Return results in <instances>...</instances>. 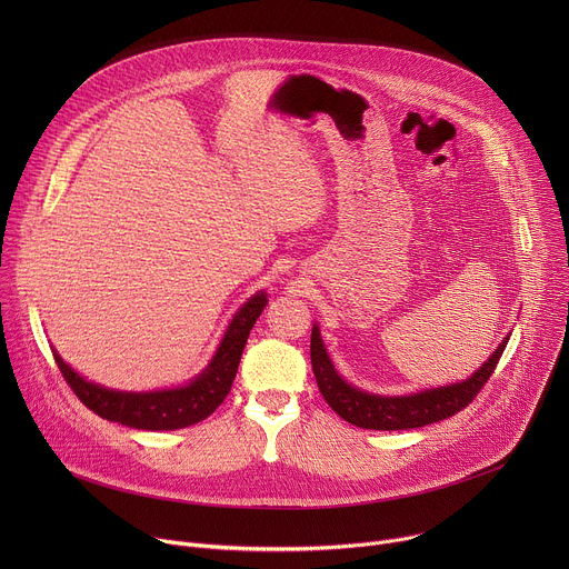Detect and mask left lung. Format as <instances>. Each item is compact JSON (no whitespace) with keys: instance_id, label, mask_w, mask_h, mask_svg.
I'll return each instance as SVG.
<instances>
[{"instance_id":"obj_1","label":"left lung","mask_w":569,"mask_h":569,"mask_svg":"<svg viewBox=\"0 0 569 569\" xmlns=\"http://www.w3.org/2000/svg\"><path fill=\"white\" fill-rule=\"evenodd\" d=\"M509 338L511 336H507L500 342V347L491 353V358L466 380L450 382L443 387L421 389L417 393H405V396H382V393H371L356 385H349L338 373L327 347H323L317 323H312L310 360H312V373L323 400H327L333 408V412L340 415L345 421L365 430H412V428L439 423L461 412L496 371Z\"/></svg>"}]
</instances>
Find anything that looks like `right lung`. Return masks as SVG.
<instances>
[{
    "label": "right lung",
    "mask_w": 569,
    "mask_h": 569,
    "mask_svg": "<svg viewBox=\"0 0 569 569\" xmlns=\"http://www.w3.org/2000/svg\"><path fill=\"white\" fill-rule=\"evenodd\" d=\"M268 303V295L259 290L238 308L211 358V362L187 385L154 391H117L99 382H90L73 371L53 349L60 373L73 393L101 419L134 430H180L204 421L231 389L242 349L250 331Z\"/></svg>",
    "instance_id": "1"
}]
</instances>
